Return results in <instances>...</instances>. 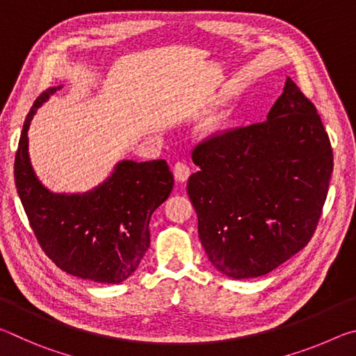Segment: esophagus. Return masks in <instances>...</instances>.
<instances>
[{"label": "esophagus", "instance_id": "1", "mask_svg": "<svg viewBox=\"0 0 356 356\" xmlns=\"http://www.w3.org/2000/svg\"><path fill=\"white\" fill-rule=\"evenodd\" d=\"M174 177H176L177 182H186V179L190 177V166L184 163V161H177L176 165L172 166Z\"/></svg>", "mask_w": 356, "mask_h": 356}]
</instances>
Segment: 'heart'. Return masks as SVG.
Segmentation results:
<instances>
[{"label":"heart","mask_w":356,"mask_h":356,"mask_svg":"<svg viewBox=\"0 0 356 356\" xmlns=\"http://www.w3.org/2000/svg\"><path fill=\"white\" fill-rule=\"evenodd\" d=\"M225 127H226V118L218 116V118H213V119H210L209 122H206V125H204V131H206L207 135H216V134H220V131L225 130Z\"/></svg>","instance_id":"heart-1"}]
</instances>
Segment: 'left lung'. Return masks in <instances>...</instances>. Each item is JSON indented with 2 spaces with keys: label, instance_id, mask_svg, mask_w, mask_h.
Wrapping results in <instances>:
<instances>
[{
  "label": "left lung",
  "instance_id": "8db88e82",
  "mask_svg": "<svg viewBox=\"0 0 356 356\" xmlns=\"http://www.w3.org/2000/svg\"><path fill=\"white\" fill-rule=\"evenodd\" d=\"M186 193L210 264L232 280L267 275L308 245L327 200L333 150L291 78L267 120L193 150Z\"/></svg>",
  "mask_w": 356,
  "mask_h": 356
}]
</instances>
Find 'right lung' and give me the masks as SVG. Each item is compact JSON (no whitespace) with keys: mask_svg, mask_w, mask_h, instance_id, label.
I'll use <instances>...</instances> for the list:
<instances>
[{"mask_svg":"<svg viewBox=\"0 0 356 356\" xmlns=\"http://www.w3.org/2000/svg\"><path fill=\"white\" fill-rule=\"evenodd\" d=\"M61 88L40 94L23 124L14 163L17 193L42 250L63 272L119 284L149 250L150 216L171 195L172 172L165 160H119L91 190H48L31 165L28 130L35 111Z\"/></svg>","mask_w":356,"mask_h":356,"instance_id":"add662e5","label":"right lung"}]
</instances>
